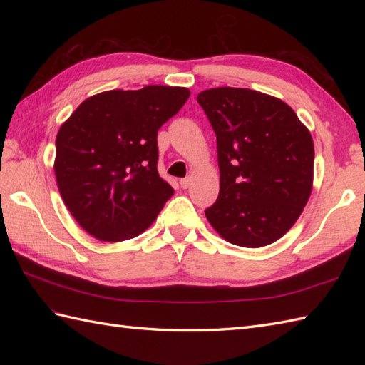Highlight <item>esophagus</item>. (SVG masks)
Listing matches in <instances>:
<instances>
[{"label":"esophagus","instance_id":"esophagus-1","mask_svg":"<svg viewBox=\"0 0 365 365\" xmlns=\"http://www.w3.org/2000/svg\"><path fill=\"white\" fill-rule=\"evenodd\" d=\"M190 185H191V177H185V178H182V180H180V187L183 190H187Z\"/></svg>","mask_w":365,"mask_h":365}]
</instances>
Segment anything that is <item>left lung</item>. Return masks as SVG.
Segmentation results:
<instances>
[{
  "label": "left lung",
  "mask_w": 365,
  "mask_h": 365,
  "mask_svg": "<svg viewBox=\"0 0 365 365\" xmlns=\"http://www.w3.org/2000/svg\"><path fill=\"white\" fill-rule=\"evenodd\" d=\"M216 135L220 196L205 210L229 243L262 247L293 226L314 180V141L281 98L245 88L197 96Z\"/></svg>",
  "instance_id": "left-lung-1"
}]
</instances>
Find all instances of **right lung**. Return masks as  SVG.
I'll return each instance as SVG.
<instances>
[{
  "label": "right lung",
  "instance_id": "right-lung-1",
  "mask_svg": "<svg viewBox=\"0 0 365 365\" xmlns=\"http://www.w3.org/2000/svg\"><path fill=\"white\" fill-rule=\"evenodd\" d=\"M190 97L187 88L145 86L92 96L61 125L54 174L68 212L102 242L150 226L173 187L158 174L157 135Z\"/></svg>",
  "mask_w": 365,
  "mask_h": 365
}]
</instances>
